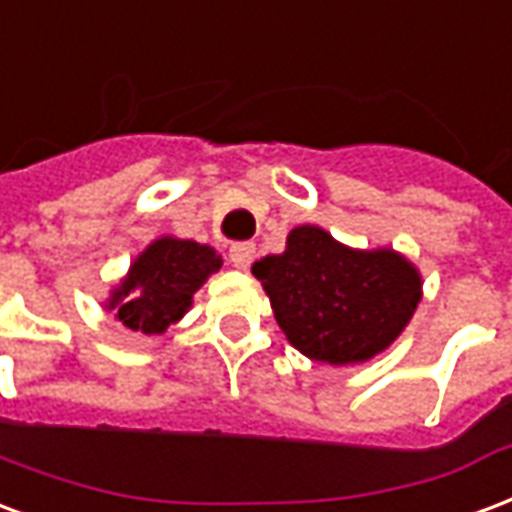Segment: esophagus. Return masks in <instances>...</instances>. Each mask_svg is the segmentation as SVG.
Segmentation results:
<instances>
[{"label":"esophagus","instance_id":"1","mask_svg":"<svg viewBox=\"0 0 512 512\" xmlns=\"http://www.w3.org/2000/svg\"><path fill=\"white\" fill-rule=\"evenodd\" d=\"M252 260H255V244L252 241H236V244L230 246V263L241 271L252 266Z\"/></svg>","mask_w":512,"mask_h":512}]
</instances>
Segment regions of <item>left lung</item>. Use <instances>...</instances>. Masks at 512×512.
I'll return each mask as SVG.
<instances>
[{"mask_svg": "<svg viewBox=\"0 0 512 512\" xmlns=\"http://www.w3.org/2000/svg\"><path fill=\"white\" fill-rule=\"evenodd\" d=\"M287 342L312 361L347 366L391 347L415 314L420 274L393 249H350L323 227L290 230L282 255L252 266Z\"/></svg>", "mask_w": 512, "mask_h": 512, "instance_id": "1", "label": "left lung"}]
</instances>
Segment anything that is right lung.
I'll return each mask as SVG.
<instances>
[{
    "label": "right lung",
    "mask_w": 512,
    "mask_h": 512,
    "mask_svg": "<svg viewBox=\"0 0 512 512\" xmlns=\"http://www.w3.org/2000/svg\"><path fill=\"white\" fill-rule=\"evenodd\" d=\"M219 266L222 257L211 246L170 236L157 238L140 252L130 274L113 290L108 309L130 331L146 336L165 333L168 325L184 317L192 306V295Z\"/></svg>",
    "instance_id": "1"
}]
</instances>
